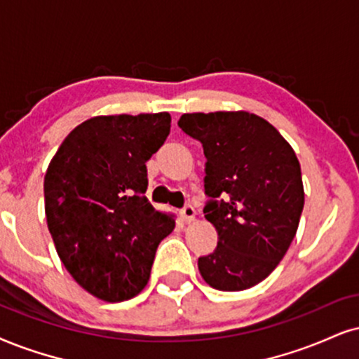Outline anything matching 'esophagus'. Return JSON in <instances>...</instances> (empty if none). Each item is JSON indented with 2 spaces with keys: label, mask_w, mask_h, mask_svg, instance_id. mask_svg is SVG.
<instances>
[{
  "label": "esophagus",
  "mask_w": 359,
  "mask_h": 359,
  "mask_svg": "<svg viewBox=\"0 0 359 359\" xmlns=\"http://www.w3.org/2000/svg\"><path fill=\"white\" fill-rule=\"evenodd\" d=\"M194 216H196V210L191 205H187L181 210V218H183L184 223H193Z\"/></svg>",
  "instance_id": "esophagus-1"
}]
</instances>
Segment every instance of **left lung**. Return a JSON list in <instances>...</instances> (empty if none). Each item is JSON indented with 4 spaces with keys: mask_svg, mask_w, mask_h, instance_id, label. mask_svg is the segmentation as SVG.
Listing matches in <instances>:
<instances>
[{
    "mask_svg": "<svg viewBox=\"0 0 359 359\" xmlns=\"http://www.w3.org/2000/svg\"><path fill=\"white\" fill-rule=\"evenodd\" d=\"M178 126L205 149V218L218 233L198 269L215 290H248L273 273L298 231L304 189L294 149L248 111L187 113Z\"/></svg>",
    "mask_w": 359,
    "mask_h": 359,
    "instance_id": "left-lung-1",
    "label": "left lung"
}]
</instances>
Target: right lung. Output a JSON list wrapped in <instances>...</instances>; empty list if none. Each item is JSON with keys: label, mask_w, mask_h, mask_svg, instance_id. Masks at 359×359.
<instances>
[{"label": "right lung", "mask_w": 359, "mask_h": 359, "mask_svg": "<svg viewBox=\"0 0 359 359\" xmlns=\"http://www.w3.org/2000/svg\"><path fill=\"white\" fill-rule=\"evenodd\" d=\"M170 113L109 114L66 136L44 175V213L61 263L83 290L108 303L148 285L175 215L146 200V161L165 143Z\"/></svg>", "instance_id": "add662e5"}]
</instances>
